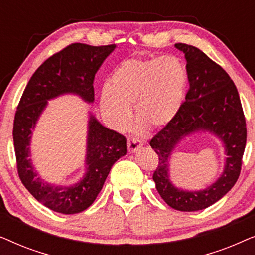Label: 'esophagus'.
Returning <instances> with one entry per match:
<instances>
[{"instance_id":"1","label":"esophagus","mask_w":255,"mask_h":255,"mask_svg":"<svg viewBox=\"0 0 255 255\" xmlns=\"http://www.w3.org/2000/svg\"><path fill=\"white\" fill-rule=\"evenodd\" d=\"M142 145V141L139 140L138 138H130L128 140V152H134L137 151V149L140 147V146Z\"/></svg>"}]
</instances>
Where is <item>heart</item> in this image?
<instances>
[{
  "mask_svg": "<svg viewBox=\"0 0 255 255\" xmlns=\"http://www.w3.org/2000/svg\"><path fill=\"white\" fill-rule=\"evenodd\" d=\"M188 73L177 57L130 58L122 61L101 94V107L117 127L134 117L147 128H161L176 116L183 102Z\"/></svg>",
  "mask_w": 255,
  "mask_h": 255,
  "instance_id": "b5f03b06",
  "label": "heart"
}]
</instances>
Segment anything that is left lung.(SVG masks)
I'll return each instance as SVG.
<instances>
[{
  "label": "left lung",
  "instance_id": "1",
  "mask_svg": "<svg viewBox=\"0 0 255 255\" xmlns=\"http://www.w3.org/2000/svg\"><path fill=\"white\" fill-rule=\"evenodd\" d=\"M175 46L186 57L189 89L176 116L149 141L159 156L153 181L169 207L197 211L221 200L238 180L246 145V120L238 90L228 73L197 47L182 43ZM198 129L211 130L225 141L227 165L223 175L207 190L183 192L170 183L169 155L184 135Z\"/></svg>",
  "mask_w": 255,
  "mask_h": 255
}]
</instances>
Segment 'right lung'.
<instances>
[{"label": "right lung", "instance_id": "add662e5", "mask_svg": "<svg viewBox=\"0 0 255 255\" xmlns=\"http://www.w3.org/2000/svg\"><path fill=\"white\" fill-rule=\"evenodd\" d=\"M115 47V44L67 45L37 68L17 106L12 135L18 176L30 194L53 211L72 215L90 207L102 189L111 167L127 154V139L90 116L86 176L73 187H58L44 182L33 170L29 159L31 130L46 107L47 100L65 93H74L93 102L94 78Z\"/></svg>", "mask_w": 255, "mask_h": 255}]
</instances>
